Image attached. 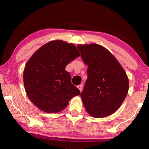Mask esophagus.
<instances>
[{
	"label": "esophagus",
	"mask_w": 149,
	"mask_h": 149,
	"mask_svg": "<svg viewBox=\"0 0 149 149\" xmlns=\"http://www.w3.org/2000/svg\"><path fill=\"white\" fill-rule=\"evenodd\" d=\"M77 88L79 89L80 91L81 92V91H82V89H83V85H78V86H77Z\"/></svg>",
	"instance_id": "1"
}]
</instances>
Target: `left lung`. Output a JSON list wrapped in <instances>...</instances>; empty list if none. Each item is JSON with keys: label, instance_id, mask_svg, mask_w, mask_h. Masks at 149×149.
Here are the masks:
<instances>
[{"label": "left lung", "instance_id": "8db88e82", "mask_svg": "<svg viewBox=\"0 0 149 149\" xmlns=\"http://www.w3.org/2000/svg\"><path fill=\"white\" fill-rule=\"evenodd\" d=\"M88 77L81 94L87 112L95 118L112 114L124 101L129 89L125 70L109 50L93 43L78 45Z\"/></svg>", "mask_w": 149, "mask_h": 149}]
</instances>
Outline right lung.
I'll return each instance as SVG.
<instances>
[{"label":"right lung","mask_w":149,"mask_h":149,"mask_svg":"<svg viewBox=\"0 0 149 149\" xmlns=\"http://www.w3.org/2000/svg\"><path fill=\"white\" fill-rule=\"evenodd\" d=\"M80 56L74 44L51 41L37 50L27 62L23 74L27 95L35 106L47 113L61 112L80 91L71 83L65 66Z\"/></svg>","instance_id":"1"}]
</instances>
